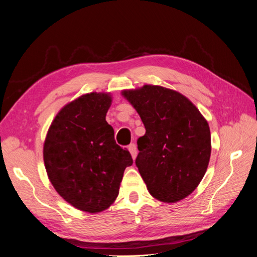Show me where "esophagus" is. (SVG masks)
Here are the masks:
<instances>
[{"label": "esophagus", "instance_id": "34e87169", "mask_svg": "<svg viewBox=\"0 0 257 257\" xmlns=\"http://www.w3.org/2000/svg\"><path fill=\"white\" fill-rule=\"evenodd\" d=\"M128 149H129V151H130V154H132V157H133V159L135 160V159H136V157H137V154H138V150H137V146H136L135 144H132V145H129V147H128Z\"/></svg>", "mask_w": 257, "mask_h": 257}]
</instances>
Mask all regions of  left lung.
Returning <instances> with one entry per match:
<instances>
[{"label": "left lung", "mask_w": 257, "mask_h": 257, "mask_svg": "<svg viewBox=\"0 0 257 257\" xmlns=\"http://www.w3.org/2000/svg\"><path fill=\"white\" fill-rule=\"evenodd\" d=\"M122 95L146 128L137 141L136 166L149 193L167 203L184 199L198 187L209 165L207 121L187 97L165 87L145 85Z\"/></svg>", "instance_id": "8db88e82"}]
</instances>
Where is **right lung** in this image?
Segmentation results:
<instances>
[{
    "label": "right lung",
    "instance_id": "add662e5",
    "mask_svg": "<svg viewBox=\"0 0 257 257\" xmlns=\"http://www.w3.org/2000/svg\"><path fill=\"white\" fill-rule=\"evenodd\" d=\"M111 96L90 92L61 109L46 136L43 156L57 193L76 209L97 213L119 193L124 169L133 165L106 121Z\"/></svg>",
    "mask_w": 257,
    "mask_h": 257
}]
</instances>
